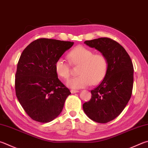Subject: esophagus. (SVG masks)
Returning a JSON list of instances; mask_svg holds the SVG:
<instances>
[{"instance_id": "obj_1", "label": "esophagus", "mask_w": 148, "mask_h": 148, "mask_svg": "<svg viewBox=\"0 0 148 148\" xmlns=\"http://www.w3.org/2000/svg\"><path fill=\"white\" fill-rule=\"evenodd\" d=\"M71 92L72 94H74V93H76V92H78L79 91L78 90H71Z\"/></svg>"}]
</instances>
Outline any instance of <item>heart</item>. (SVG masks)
<instances>
[{"instance_id": "heart-1", "label": "heart", "mask_w": 148, "mask_h": 148, "mask_svg": "<svg viewBox=\"0 0 148 148\" xmlns=\"http://www.w3.org/2000/svg\"><path fill=\"white\" fill-rule=\"evenodd\" d=\"M72 65H79L78 76L68 80L66 85L74 89L87 87L91 83L97 85L106 77L108 70V60L102 53H94V51L83 46H77L67 55ZM55 71L59 77L67 79L71 75L70 64L63 58H59L54 65Z\"/></svg>"}]
</instances>
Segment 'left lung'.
<instances>
[{
    "label": "left lung",
    "instance_id": "8db88e82",
    "mask_svg": "<svg viewBox=\"0 0 148 148\" xmlns=\"http://www.w3.org/2000/svg\"><path fill=\"white\" fill-rule=\"evenodd\" d=\"M84 43L106 56L108 70L103 81L90 91V100L83 104L87 116L98 123H107L120 115L130 101L133 87V65L122 46L108 37Z\"/></svg>",
    "mask_w": 148,
    "mask_h": 148
}]
</instances>
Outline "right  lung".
Here are the masks:
<instances>
[{
  "label": "right lung",
  "instance_id": "1",
  "mask_svg": "<svg viewBox=\"0 0 148 148\" xmlns=\"http://www.w3.org/2000/svg\"><path fill=\"white\" fill-rule=\"evenodd\" d=\"M74 42L41 38L23 50L15 74L17 98L32 120L47 123L61 112L70 90L58 79L54 69L58 59Z\"/></svg>",
  "mask_w": 148,
  "mask_h": 148
}]
</instances>
